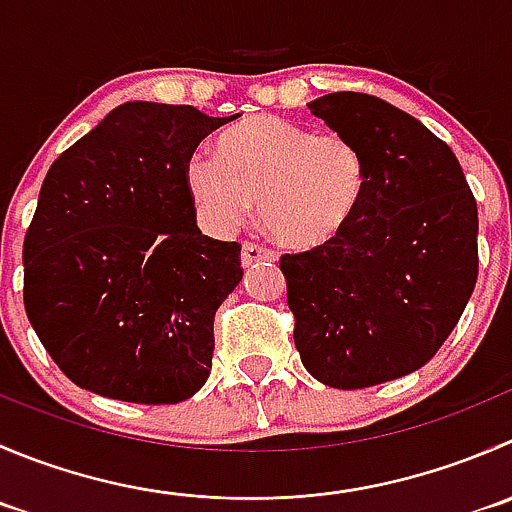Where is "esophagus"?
I'll use <instances>...</instances> for the list:
<instances>
[{
	"mask_svg": "<svg viewBox=\"0 0 512 512\" xmlns=\"http://www.w3.org/2000/svg\"><path fill=\"white\" fill-rule=\"evenodd\" d=\"M277 255L272 250H267V247L262 245H255V242H245L242 245V267H252L257 265V262H275Z\"/></svg>",
	"mask_w": 512,
	"mask_h": 512,
	"instance_id": "34e87169",
	"label": "esophagus"
}]
</instances>
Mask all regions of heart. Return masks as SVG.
Returning a JSON list of instances; mask_svg holds the SVG:
<instances>
[{
    "label": "heart",
    "mask_w": 512,
    "mask_h": 512,
    "mask_svg": "<svg viewBox=\"0 0 512 512\" xmlns=\"http://www.w3.org/2000/svg\"><path fill=\"white\" fill-rule=\"evenodd\" d=\"M365 155L347 137L255 114L217 140V160L187 162V187L202 220L230 232L260 200L267 230L297 250L327 247L345 235L365 200Z\"/></svg>",
    "instance_id": "1"
}]
</instances>
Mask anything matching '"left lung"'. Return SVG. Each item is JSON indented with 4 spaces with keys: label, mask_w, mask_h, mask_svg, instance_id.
Segmentation results:
<instances>
[{
    "label": "left lung",
    "mask_w": 512,
    "mask_h": 512,
    "mask_svg": "<svg viewBox=\"0 0 512 512\" xmlns=\"http://www.w3.org/2000/svg\"><path fill=\"white\" fill-rule=\"evenodd\" d=\"M310 112L365 155L360 212L327 247L282 255L295 347L315 380L357 390L420 370L478 280V205L443 140L372 94L332 92Z\"/></svg>",
    "instance_id": "1"
}]
</instances>
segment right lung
Masks as SVG:
<instances>
[{"label":"right lung","instance_id":"right-lung-1","mask_svg":"<svg viewBox=\"0 0 512 512\" xmlns=\"http://www.w3.org/2000/svg\"><path fill=\"white\" fill-rule=\"evenodd\" d=\"M237 117L124 102L49 167L24 237V310L79 388L172 405L210 377L240 245L200 232L187 162Z\"/></svg>","mask_w":512,"mask_h":512}]
</instances>
